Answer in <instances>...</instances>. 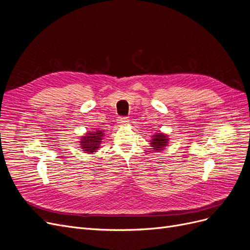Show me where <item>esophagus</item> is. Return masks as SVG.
Listing matches in <instances>:
<instances>
[{"label":"esophagus","instance_id":"1","mask_svg":"<svg viewBox=\"0 0 250 250\" xmlns=\"http://www.w3.org/2000/svg\"><path fill=\"white\" fill-rule=\"evenodd\" d=\"M128 122H129V119L127 117H119L118 118V124L119 125H126Z\"/></svg>","mask_w":250,"mask_h":250}]
</instances>
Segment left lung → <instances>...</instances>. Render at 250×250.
<instances>
[{
	"label": "left lung",
	"instance_id": "left-lung-1",
	"mask_svg": "<svg viewBox=\"0 0 250 250\" xmlns=\"http://www.w3.org/2000/svg\"><path fill=\"white\" fill-rule=\"evenodd\" d=\"M150 145L152 147L154 152L156 151H162L166 146L168 145L169 143V138L167 134L162 133V132H157L153 135L152 140L150 141Z\"/></svg>",
	"mask_w": 250,
	"mask_h": 250
}]
</instances>
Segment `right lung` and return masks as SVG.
Masks as SVG:
<instances>
[{"instance_id":"add662e5","label":"right lung","mask_w":250,"mask_h":250,"mask_svg":"<svg viewBox=\"0 0 250 250\" xmlns=\"http://www.w3.org/2000/svg\"><path fill=\"white\" fill-rule=\"evenodd\" d=\"M104 131L103 130H96V131H88L85 135L81 137L80 148L83 149L85 153H93L99 149L101 141L103 139Z\"/></svg>"}]
</instances>
